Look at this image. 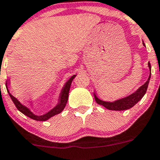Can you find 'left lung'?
I'll list each match as a JSON object with an SVG mask.
<instances>
[{
	"label": "left lung",
	"instance_id": "1",
	"mask_svg": "<svg viewBox=\"0 0 160 160\" xmlns=\"http://www.w3.org/2000/svg\"><path fill=\"white\" fill-rule=\"evenodd\" d=\"M143 44L145 45L144 43H143ZM148 65H149V72H150L149 78L146 81V83H145L144 85H142L140 88H138V89L136 90V92H135L134 93L131 94V95L126 97V98L116 100V101L112 102L102 101V100L99 99V98L95 95V94H94L95 102H96L98 104L103 105V106H104L105 108H106L107 109L116 110V111H122V110L129 109V108L134 106L139 100L142 99V98L144 96V95L146 92V90H147L148 85H149V79H150L151 77V65L149 62L148 63Z\"/></svg>",
	"mask_w": 160,
	"mask_h": 160
}]
</instances>
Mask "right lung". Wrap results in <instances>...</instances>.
I'll return each instance as SVG.
<instances>
[{"label":"right lung","instance_id":"right-lung-1","mask_svg":"<svg viewBox=\"0 0 160 160\" xmlns=\"http://www.w3.org/2000/svg\"><path fill=\"white\" fill-rule=\"evenodd\" d=\"M75 76H76V75H74L73 76L71 77V78L68 79V82L65 84V85H64L63 88H62V92H61L60 94V96H59V102L58 103V105H56L55 108H52L51 111H49L48 112H47L46 114L43 115V116H36V115L33 114L32 112H31L28 107L23 105L21 102H20L18 100L15 98V97H14L11 93H10L9 90H8V84L9 83H8V82H6L5 85H6L7 90H8V94H9L10 97H11L13 102H14V105H15L16 108H17L21 112H22L23 114L25 115V116H27L28 117H29V118H32V119L36 120V121H46V120H48V118H52V116L62 112V110L65 108V105L67 104V102H68V93H69V90H70L71 84H72V80L74 79V78H75Z\"/></svg>","mask_w":160,"mask_h":160}]
</instances>
